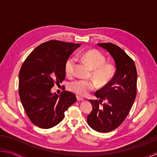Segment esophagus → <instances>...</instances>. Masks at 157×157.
<instances>
[{"mask_svg":"<svg viewBox=\"0 0 157 157\" xmlns=\"http://www.w3.org/2000/svg\"><path fill=\"white\" fill-rule=\"evenodd\" d=\"M76 100H77V101H83V100H84V99L81 98V97L77 96V97H76Z\"/></svg>","mask_w":157,"mask_h":157,"instance_id":"esophagus-1","label":"esophagus"}]
</instances>
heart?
<instances>
[{
    "mask_svg": "<svg viewBox=\"0 0 157 157\" xmlns=\"http://www.w3.org/2000/svg\"><path fill=\"white\" fill-rule=\"evenodd\" d=\"M77 58L82 59L93 69L91 76L99 87H104L113 78L115 70L113 64L105 63V57L104 55L95 49L78 53ZM76 59L71 57L65 63V73L68 76H72L75 74ZM95 82L86 80H76L69 84L70 90L78 96L84 97L95 88Z\"/></svg>",
    "mask_w": 157,
    "mask_h": 157,
    "instance_id": "obj_1",
    "label": "heart"
}]
</instances>
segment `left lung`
Here are the masks:
<instances>
[{
  "label": "left lung",
  "instance_id": "obj_1",
  "mask_svg": "<svg viewBox=\"0 0 157 157\" xmlns=\"http://www.w3.org/2000/svg\"><path fill=\"white\" fill-rule=\"evenodd\" d=\"M98 45L113 57L117 69L112 81L95 93L100 100H89L93 109L87 123L96 132L107 133L120 126L129 113L136 97L137 75L133 60L119 47L110 43Z\"/></svg>",
  "mask_w": 157,
  "mask_h": 157
}]
</instances>
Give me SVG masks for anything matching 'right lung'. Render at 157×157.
<instances>
[{
    "instance_id": "add662e5",
    "label": "right lung",
    "mask_w": 157,
    "mask_h": 157,
    "mask_svg": "<svg viewBox=\"0 0 157 157\" xmlns=\"http://www.w3.org/2000/svg\"><path fill=\"white\" fill-rule=\"evenodd\" d=\"M81 44L49 40L32 52L19 74V95L28 117L35 125L49 129L59 123L76 100L72 93L51 92L65 79V63Z\"/></svg>"
}]
</instances>
